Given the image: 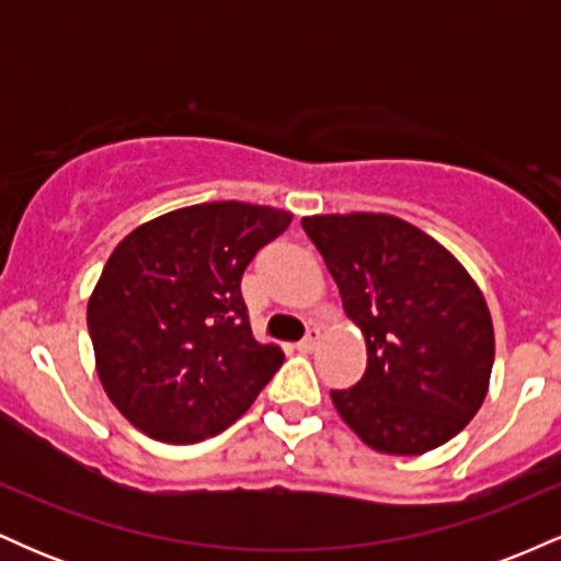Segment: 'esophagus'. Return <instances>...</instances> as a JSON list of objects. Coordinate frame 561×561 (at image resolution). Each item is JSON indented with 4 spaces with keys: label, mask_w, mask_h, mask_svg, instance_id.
I'll return each mask as SVG.
<instances>
[{
    "label": "esophagus",
    "mask_w": 561,
    "mask_h": 561,
    "mask_svg": "<svg viewBox=\"0 0 561 561\" xmlns=\"http://www.w3.org/2000/svg\"><path fill=\"white\" fill-rule=\"evenodd\" d=\"M319 337H321V330L319 327H308V332H306V337L300 340L298 343V347L302 353H311L313 347H317V343H319Z\"/></svg>",
    "instance_id": "1"
}]
</instances>
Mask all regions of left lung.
I'll use <instances>...</instances> for the list:
<instances>
[{
	"label": "left lung",
	"mask_w": 561,
	"mask_h": 561,
	"mask_svg": "<svg viewBox=\"0 0 561 561\" xmlns=\"http://www.w3.org/2000/svg\"><path fill=\"white\" fill-rule=\"evenodd\" d=\"M366 340V371L332 403L366 446L416 456L459 435L485 401L493 324L459 261L396 216L302 218Z\"/></svg>",
	"instance_id": "8db88e82"
}]
</instances>
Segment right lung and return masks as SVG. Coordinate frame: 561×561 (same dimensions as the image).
<instances>
[{"instance_id": "add662e5", "label": "right lung", "mask_w": 561, "mask_h": 561, "mask_svg": "<svg viewBox=\"0 0 561 561\" xmlns=\"http://www.w3.org/2000/svg\"><path fill=\"white\" fill-rule=\"evenodd\" d=\"M289 221L266 205L203 203L141 224L113 250L87 324L102 388L134 427L205 440L266 388L285 353L253 337L240 282Z\"/></svg>"}]
</instances>
